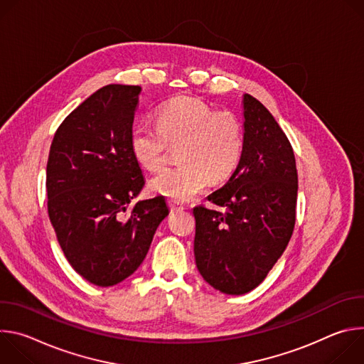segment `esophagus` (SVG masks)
<instances>
[{"instance_id":"34e87169","label":"esophagus","mask_w":364,"mask_h":364,"mask_svg":"<svg viewBox=\"0 0 364 364\" xmlns=\"http://www.w3.org/2000/svg\"><path fill=\"white\" fill-rule=\"evenodd\" d=\"M168 205H170V210L171 212H181V210H184V205L181 203H178V201H174V200H170Z\"/></svg>"}]
</instances>
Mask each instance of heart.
<instances>
[{"label":"heart","mask_w":364,"mask_h":364,"mask_svg":"<svg viewBox=\"0 0 364 364\" xmlns=\"http://www.w3.org/2000/svg\"><path fill=\"white\" fill-rule=\"evenodd\" d=\"M168 143L178 144L180 163L155 176L151 190L186 201L201 193L209 180L220 183L236 170L243 149L242 125L229 111H215L201 99L180 96L157 111V127L139 124L129 136L134 159L151 171L164 164Z\"/></svg>","instance_id":"b5f03b06"}]
</instances>
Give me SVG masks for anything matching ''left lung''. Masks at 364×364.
Returning a JSON list of instances; mask_svg holds the SVG:
<instances>
[{
	"mask_svg": "<svg viewBox=\"0 0 364 364\" xmlns=\"http://www.w3.org/2000/svg\"><path fill=\"white\" fill-rule=\"evenodd\" d=\"M243 118L240 161L229 181L207 197L223 210L193 209L197 269L229 295L256 288L284 253L298 191L294 151L272 114L245 93Z\"/></svg>",
	"mask_w": 364,
	"mask_h": 364,
	"instance_id": "left-lung-1",
	"label": "left lung"
}]
</instances>
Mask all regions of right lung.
I'll return each mask as SVG.
<instances>
[{"instance_id": "right-lung-1", "label": "right lung", "mask_w": 364, "mask_h": 364, "mask_svg": "<svg viewBox=\"0 0 364 364\" xmlns=\"http://www.w3.org/2000/svg\"><path fill=\"white\" fill-rule=\"evenodd\" d=\"M141 86L107 85L58 128L50 146L47 210L72 268L97 287L132 275L168 216L159 196L129 205L145 184L129 146Z\"/></svg>"}]
</instances>
